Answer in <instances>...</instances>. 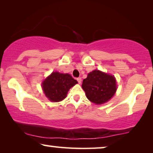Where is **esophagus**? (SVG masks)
<instances>
[{
  "instance_id": "1",
  "label": "esophagus",
  "mask_w": 153,
  "mask_h": 153,
  "mask_svg": "<svg viewBox=\"0 0 153 153\" xmlns=\"http://www.w3.org/2000/svg\"><path fill=\"white\" fill-rule=\"evenodd\" d=\"M76 80H77V81H78V83H79V84H80V83H81V78H80V77H79V78L76 79Z\"/></svg>"
}]
</instances>
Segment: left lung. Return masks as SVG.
Segmentation results:
<instances>
[{
  "label": "left lung",
  "instance_id": "1",
  "mask_svg": "<svg viewBox=\"0 0 153 153\" xmlns=\"http://www.w3.org/2000/svg\"><path fill=\"white\" fill-rule=\"evenodd\" d=\"M82 88L88 99L93 103L102 104L111 99L117 86L114 76L95 70L83 80Z\"/></svg>",
  "mask_w": 153,
  "mask_h": 153
}]
</instances>
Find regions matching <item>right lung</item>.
Masks as SVG:
<instances>
[{
    "label": "right lung",
    "mask_w": 153,
    "mask_h": 153,
    "mask_svg": "<svg viewBox=\"0 0 153 153\" xmlns=\"http://www.w3.org/2000/svg\"><path fill=\"white\" fill-rule=\"evenodd\" d=\"M77 83L70 74L53 72L43 81L42 87L50 101L58 102L64 100L69 90Z\"/></svg>",
    "instance_id": "add662e5"
}]
</instances>
